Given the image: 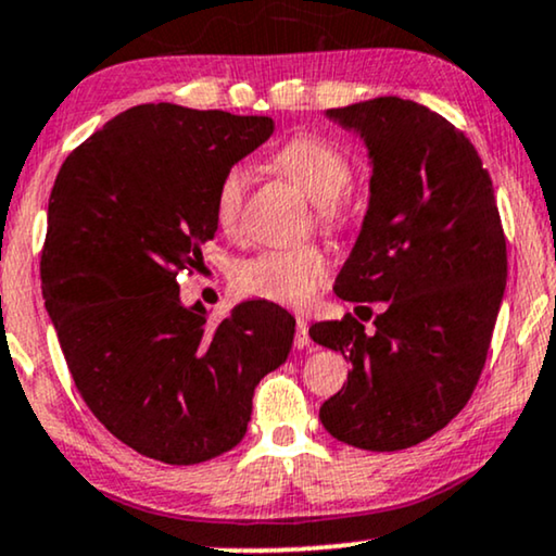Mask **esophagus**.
<instances>
[{"label": "esophagus", "instance_id": "esophagus-1", "mask_svg": "<svg viewBox=\"0 0 556 556\" xmlns=\"http://www.w3.org/2000/svg\"><path fill=\"white\" fill-rule=\"evenodd\" d=\"M311 343V333H307V320L298 318V330H294V346L305 349Z\"/></svg>", "mask_w": 556, "mask_h": 556}]
</instances>
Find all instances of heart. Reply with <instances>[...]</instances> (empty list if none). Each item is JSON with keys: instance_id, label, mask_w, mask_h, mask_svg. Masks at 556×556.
<instances>
[{"instance_id": "b5f03b06", "label": "heart", "mask_w": 556, "mask_h": 556, "mask_svg": "<svg viewBox=\"0 0 556 556\" xmlns=\"http://www.w3.org/2000/svg\"><path fill=\"white\" fill-rule=\"evenodd\" d=\"M271 166L315 202L318 226L326 230L346 226L349 215L343 192L354 179V168L339 146L318 136H294L274 153ZM245 174L241 168H230L215 189V220L223 233L236 236L241 230ZM328 271V256L318 245L269 249L238 266L236 285L249 298L305 307L326 285Z\"/></svg>"}]
</instances>
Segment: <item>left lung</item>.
I'll list each match as a JSON object with an SVG mask.
<instances>
[{
    "instance_id": "8db88e82",
    "label": "left lung",
    "mask_w": 556,
    "mask_h": 556,
    "mask_svg": "<svg viewBox=\"0 0 556 556\" xmlns=\"http://www.w3.org/2000/svg\"><path fill=\"white\" fill-rule=\"evenodd\" d=\"M326 115L359 132L371 164L367 215L333 290L382 313L371 333L354 315L311 326L351 364L320 424L349 446L397 452L441 431L477 388L508 274L501 213L475 146L439 112L377 97Z\"/></svg>"
}]
</instances>
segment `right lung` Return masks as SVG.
Returning a JSON list of instances; mask_svg holds the SVG:
<instances>
[{"instance_id":"1","label":"right lung","mask_w":556,"mask_h":556,"mask_svg":"<svg viewBox=\"0 0 556 556\" xmlns=\"http://www.w3.org/2000/svg\"><path fill=\"white\" fill-rule=\"evenodd\" d=\"M271 132V117L138 104L55 177L40 279L68 371L115 439L164 465L230 452L292 349L285 307L249 300L210 326L177 285L215 238L217 181Z\"/></svg>"}]
</instances>
